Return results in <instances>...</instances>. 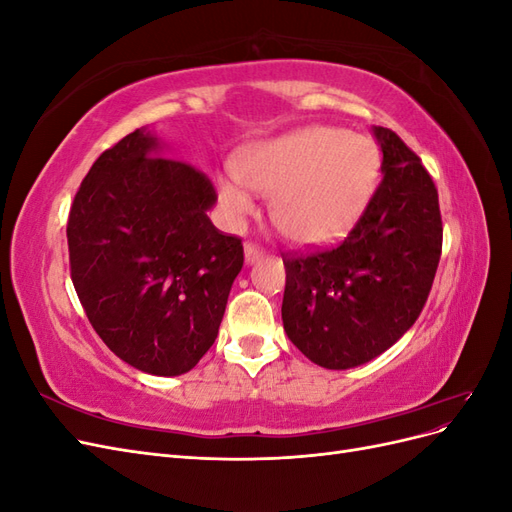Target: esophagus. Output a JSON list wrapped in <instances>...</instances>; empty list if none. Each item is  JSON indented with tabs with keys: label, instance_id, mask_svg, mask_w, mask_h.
Masks as SVG:
<instances>
[{
	"label": "esophagus",
	"instance_id": "34e87169",
	"mask_svg": "<svg viewBox=\"0 0 512 512\" xmlns=\"http://www.w3.org/2000/svg\"><path fill=\"white\" fill-rule=\"evenodd\" d=\"M262 254H265V250H262L260 245H256L252 241L245 243V262H247V265H252V262L262 258Z\"/></svg>",
	"mask_w": 512,
	"mask_h": 512
}]
</instances>
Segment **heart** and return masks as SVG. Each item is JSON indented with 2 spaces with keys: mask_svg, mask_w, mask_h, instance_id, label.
<instances>
[{
  "mask_svg": "<svg viewBox=\"0 0 512 512\" xmlns=\"http://www.w3.org/2000/svg\"><path fill=\"white\" fill-rule=\"evenodd\" d=\"M378 179V151L367 138L337 128H305L245 149L237 177H222L220 200L241 218L254 203L250 190L273 196L271 215L299 245L331 243L361 218Z\"/></svg>",
  "mask_w": 512,
  "mask_h": 512,
  "instance_id": "obj_1",
  "label": "heart"
}]
</instances>
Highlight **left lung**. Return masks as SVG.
Segmentation results:
<instances>
[{
  "mask_svg": "<svg viewBox=\"0 0 512 512\" xmlns=\"http://www.w3.org/2000/svg\"><path fill=\"white\" fill-rule=\"evenodd\" d=\"M374 134L382 179L359 222L335 247L284 258V331L327 369L389 350L421 316L442 254L436 183L393 130Z\"/></svg>",
  "mask_w": 512,
  "mask_h": 512,
  "instance_id": "1",
  "label": "left lung"
}]
</instances>
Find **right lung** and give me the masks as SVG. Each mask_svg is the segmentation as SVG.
<instances>
[{
    "mask_svg": "<svg viewBox=\"0 0 512 512\" xmlns=\"http://www.w3.org/2000/svg\"><path fill=\"white\" fill-rule=\"evenodd\" d=\"M211 179L134 130L89 168L68 215L70 275L102 342L153 376L213 346L243 245L211 224Z\"/></svg>",
    "mask_w": 512,
    "mask_h": 512,
    "instance_id": "obj_1",
    "label": "right lung"
}]
</instances>
